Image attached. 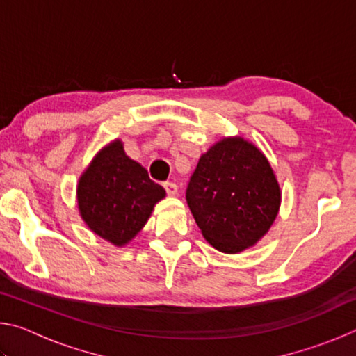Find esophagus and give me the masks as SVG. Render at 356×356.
I'll use <instances>...</instances> for the list:
<instances>
[{"instance_id":"esophagus-1","label":"esophagus","mask_w":356,"mask_h":356,"mask_svg":"<svg viewBox=\"0 0 356 356\" xmlns=\"http://www.w3.org/2000/svg\"><path fill=\"white\" fill-rule=\"evenodd\" d=\"M163 186H165V190H166V193L170 196H176L177 195V190H179V186L174 184V182H165L163 184Z\"/></svg>"}]
</instances>
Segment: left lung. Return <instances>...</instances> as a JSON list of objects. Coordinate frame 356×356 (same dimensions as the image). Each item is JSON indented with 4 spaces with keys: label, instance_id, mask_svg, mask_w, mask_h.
<instances>
[{
    "label": "left lung",
    "instance_id": "obj_1",
    "mask_svg": "<svg viewBox=\"0 0 356 356\" xmlns=\"http://www.w3.org/2000/svg\"><path fill=\"white\" fill-rule=\"evenodd\" d=\"M185 197L204 238L234 254L273 225L281 191L261 150L243 138H225L197 161Z\"/></svg>",
    "mask_w": 356,
    "mask_h": 356
}]
</instances>
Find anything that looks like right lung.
Segmentation results:
<instances>
[{"instance_id":"add662e5","label":"right lung","mask_w":356,"mask_h":356,"mask_svg":"<svg viewBox=\"0 0 356 356\" xmlns=\"http://www.w3.org/2000/svg\"><path fill=\"white\" fill-rule=\"evenodd\" d=\"M165 188L127 156L120 141L95 155L78 182V207L91 231L113 245L130 242L163 200Z\"/></svg>"}]
</instances>
